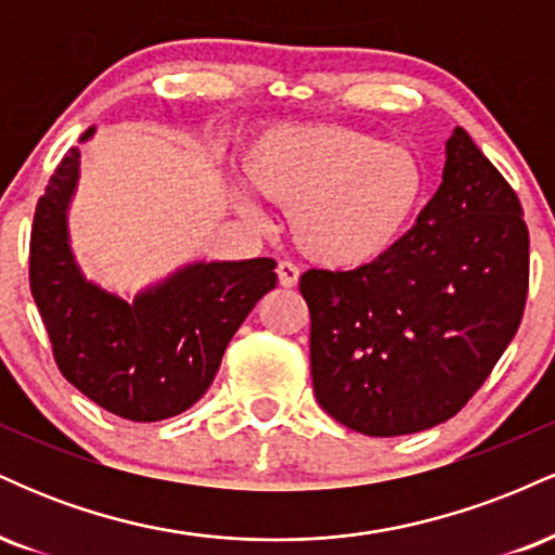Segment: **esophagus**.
<instances>
[{"label":"esophagus","instance_id":"34e87169","mask_svg":"<svg viewBox=\"0 0 555 555\" xmlns=\"http://www.w3.org/2000/svg\"><path fill=\"white\" fill-rule=\"evenodd\" d=\"M276 273H279V284H282L284 289H292V286H297L299 269L295 263H292V260H279Z\"/></svg>","mask_w":555,"mask_h":555}]
</instances>
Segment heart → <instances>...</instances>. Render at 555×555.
<instances>
[{"label":"heart","mask_w":555,"mask_h":555,"mask_svg":"<svg viewBox=\"0 0 555 555\" xmlns=\"http://www.w3.org/2000/svg\"><path fill=\"white\" fill-rule=\"evenodd\" d=\"M247 182L292 208L305 256L358 269L404 237L423 201L425 177L404 145L349 127H286L263 135L242 162Z\"/></svg>","instance_id":"1"}]
</instances>
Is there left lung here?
I'll list each match as a JSON object with an SVG mask.
<instances>
[{
	"label": "left lung",
	"mask_w": 555,
	"mask_h": 555,
	"mask_svg": "<svg viewBox=\"0 0 555 555\" xmlns=\"http://www.w3.org/2000/svg\"><path fill=\"white\" fill-rule=\"evenodd\" d=\"M527 286L519 197L456 127L441 188L386 256L299 276L318 404L375 438L454 417L517 334Z\"/></svg>",
	"instance_id": "8db88e82"
}]
</instances>
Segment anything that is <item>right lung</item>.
I'll use <instances>...</instances> for the list:
<instances>
[{
    "mask_svg": "<svg viewBox=\"0 0 555 555\" xmlns=\"http://www.w3.org/2000/svg\"><path fill=\"white\" fill-rule=\"evenodd\" d=\"M91 135L93 127L80 140ZM78 156L69 149L60 162L30 229V295L54 362L112 415L132 423L175 417L208 391L234 331L276 286V263H195L135 302L106 295L80 276L67 245L65 211Z\"/></svg>",
    "mask_w": 555,
    "mask_h": 555,
    "instance_id": "right-lung-1",
    "label": "right lung"
}]
</instances>
